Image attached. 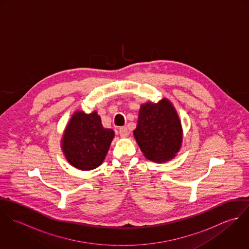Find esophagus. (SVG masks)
<instances>
[{
  "instance_id": "esophagus-1",
  "label": "esophagus",
  "mask_w": 249,
  "mask_h": 249,
  "mask_svg": "<svg viewBox=\"0 0 249 249\" xmlns=\"http://www.w3.org/2000/svg\"><path fill=\"white\" fill-rule=\"evenodd\" d=\"M119 133H120L121 137H123V138L127 137V136H128V134H129L128 129L126 128V126H122V127H120V129H119Z\"/></svg>"
}]
</instances>
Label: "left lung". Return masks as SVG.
<instances>
[{"label":"left lung","mask_w":249,"mask_h":249,"mask_svg":"<svg viewBox=\"0 0 249 249\" xmlns=\"http://www.w3.org/2000/svg\"><path fill=\"white\" fill-rule=\"evenodd\" d=\"M133 135L146 159L163 163L175 158L182 144L183 130L173 104L163 99L157 104L142 105Z\"/></svg>","instance_id":"8db88e82"}]
</instances>
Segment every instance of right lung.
<instances>
[{
    "mask_svg": "<svg viewBox=\"0 0 249 249\" xmlns=\"http://www.w3.org/2000/svg\"><path fill=\"white\" fill-rule=\"evenodd\" d=\"M114 136L112 129L103 126L97 111H75L65 127L61 148L72 167L90 171L102 165Z\"/></svg>",
    "mask_w": 249,
    "mask_h": 249,
    "instance_id": "obj_1",
    "label": "right lung"
}]
</instances>
